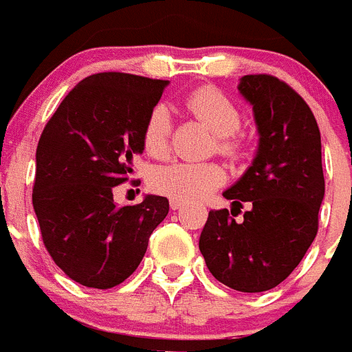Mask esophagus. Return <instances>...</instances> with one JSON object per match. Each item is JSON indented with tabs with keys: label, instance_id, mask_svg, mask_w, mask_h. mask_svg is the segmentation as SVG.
<instances>
[{
	"label": "esophagus",
	"instance_id": "1",
	"mask_svg": "<svg viewBox=\"0 0 352 352\" xmlns=\"http://www.w3.org/2000/svg\"><path fill=\"white\" fill-rule=\"evenodd\" d=\"M185 205H187V203L182 199H170V208L173 210H182Z\"/></svg>",
	"mask_w": 352,
	"mask_h": 352
}]
</instances>
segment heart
<instances>
[{
  "instance_id": "1",
  "label": "heart",
  "mask_w": 352,
  "mask_h": 352,
  "mask_svg": "<svg viewBox=\"0 0 352 352\" xmlns=\"http://www.w3.org/2000/svg\"><path fill=\"white\" fill-rule=\"evenodd\" d=\"M187 107L197 119L205 122L213 133L221 137V149L224 153L235 151L231 135L236 133L242 124L239 108L226 96L213 87H201L187 98ZM169 108L156 104L146 119L142 130V144L147 155L162 158L170 146ZM226 179V173L217 164H194V162H174L164 165L153 173L151 185L156 192L173 199L194 201L203 199L219 188Z\"/></svg>"
}]
</instances>
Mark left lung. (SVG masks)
I'll use <instances>...</instances> for the list:
<instances>
[{
	"mask_svg": "<svg viewBox=\"0 0 352 352\" xmlns=\"http://www.w3.org/2000/svg\"><path fill=\"white\" fill-rule=\"evenodd\" d=\"M239 92L253 107L258 149L222 196L201 231L199 251L217 281L239 292H265L299 265L319 230L324 199L320 131L310 107L269 74L240 78ZM248 202L245 221L230 217Z\"/></svg>",
	"mask_w": 352,
	"mask_h": 352,
	"instance_id": "obj_1",
	"label": "left lung"
}]
</instances>
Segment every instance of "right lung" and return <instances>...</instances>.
<instances>
[{
    "instance_id": "add662e5",
    "label": "right lung",
    "mask_w": 352,
    "mask_h": 352,
    "mask_svg": "<svg viewBox=\"0 0 352 352\" xmlns=\"http://www.w3.org/2000/svg\"><path fill=\"white\" fill-rule=\"evenodd\" d=\"M167 85L135 74H92L42 131L33 210L53 262L83 287L107 290L130 278L169 213L167 197L153 194L140 205L113 201V187L130 179L133 156L144 153V124Z\"/></svg>"
}]
</instances>
